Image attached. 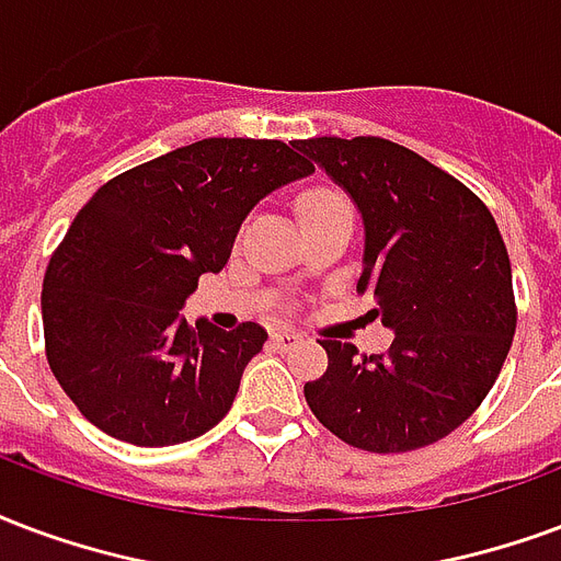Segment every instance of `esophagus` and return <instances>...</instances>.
<instances>
[{
  "mask_svg": "<svg viewBox=\"0 0 561 561\" xmlns=\"http://www.w3.org/2000/svg\"><path fill=\"white\" fill-rule=\"evenodd\" d=\"M302 335L297 333V330H276L273 333V344L276 347H282V351H288V347H294V344H300Z\"/></svg>",
  "mask_w": 561,
  "mask_h": 561,
  "instance_id": "34e87169",
  "label": "esophagus"
}]
</instances>
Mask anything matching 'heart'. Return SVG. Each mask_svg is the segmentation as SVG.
Segmentation results:
<instances>
[{
  "label": "heart",
  "mask_w": 561,
  "mask_h": 561,
  "mask_svg": "<svg viewBox=\"0 0 561 561\" xmlns=\"http://www.w3.org/2000/svg\"><path fill=\"white\" fill-rule=\"evenodd\" d=\"M333 210H351V202L344 198L342 190L335 186H312L297 198V214L300 222L312 217H323V214H333Z\"/></svg>",
  "instance_id": "heart-1"
}]
</instances>
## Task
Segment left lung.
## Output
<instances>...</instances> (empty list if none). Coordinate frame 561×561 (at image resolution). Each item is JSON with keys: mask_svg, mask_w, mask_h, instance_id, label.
Returning <instances> with one entry per match:
<instances>
[{"mask_svg": "<svg viewBox=\"0 0 561 561\" xmlns=\"http://www.w3.org/2000/svg\"><path fill=\"white\" fill-rule=\"evenodd\" d=\"M354 198L363 276L396 339L386 354L321 339L327 371L306 383L323 428L356 449L396 455L449 437L476 413L512 347L517 309L496 219L472 190L380 136L294 142Z\"/></svg>", "mask_w": 561, "mask_h": 561, "instance_id": "1", "label": "left lung"}]
</instances>
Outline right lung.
<instances>
[{
	"label": "right lung",
	"mask_w": 561,
	"mask_h": 561,
	"mask_svg": "<svg viewBox=\"0 0 561 561\" xmlns=\"http://www.w3.org/2000/svg\"><path fill=\"white\" fill-rule=\"evenodd\" d=\"M279 139H202L112 178L49 259L47 363L91 425L133 446H175L226 416L259 323L181 318L202 273L226 267L261 198L312 175Z\"/></svg>",
	"instance_id": "1"
}]
</instances>
